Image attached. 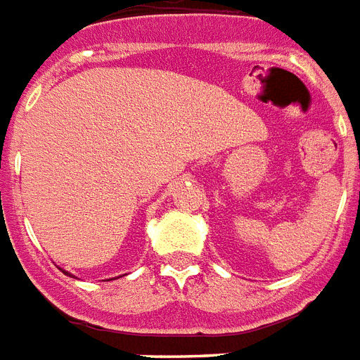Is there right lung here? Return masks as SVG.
<instances>
[{"instance_id": "1", "label": "right lung", "mask_w": 360, "mask_h": 360, "mask_svg": "<svg viewBox=\"0 0 360 360\" xmlns=\"http://www.w3.org/2000/svg\"><path fill=\"white\" fill-rule=\"evenodd\" d=\"M63 273H66V271H63ZM66 275H70V273H66Z\"/></svg>"}]
</instances>
